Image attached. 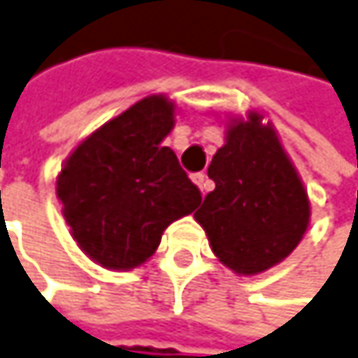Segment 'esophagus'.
I'll use <instances>...</instances> for the list:
<instances>
[{"label": "esophagus", "mask_w": 358, "mask_h": 358, "mask_svg": "<svg viewBox=\"0 0 358 358\" xmlns=\"http://www.w3.org/2000/svg\"><path fill=\"white\" fill-rule=\"evenodd\" d=\"M192 182L203 190V194H207L209 190H211V182L207 178V174L205 172H196V174H192Z\"/></svg>", "instance_id": "esophagus-1"}]
</instances>
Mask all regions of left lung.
I'll return each instance as SVG.
<instances>
[{"label": "left lung", "mask_w": 358, "mask_h": 358, "mask_svg": "<svg viewBox=\"0 0 358 358\" xmlns=\"http://www.w3.org/2000/svg\"><path fill=\"white\" fill-rule=\"evenodd\" d=\"M215 190L194 213L215 256L238 275H258L285 260L309 225L303 182L273 124L250 113L225 131L209 166Z\"/></svg>", "instance_id": "8db88e82"}]
</instances>
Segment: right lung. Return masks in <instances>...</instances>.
Masks as SVG:
<instances>
[{
	"mask_svg": "<svg viewBox=\"0 0 358 358\" xmlns=\"http://www.w3.org/2000/svg\"><path fill=\"white\" fill-rule=\"evenodd\" d=\"M172 127L174 102L147 96L83 139L57 178L73 240L104 268L143 264L166 227L201 203L176 153L162 145Z\"/></svg>",
	"mask_w": 358,
	"mask_h": 358,
	"instance_id": "1",
	"label": "right lung"
}]
</instances>
